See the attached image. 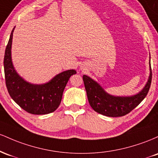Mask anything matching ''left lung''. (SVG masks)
I'll list each match as a JSON object with an SVG mask.
<instances>
[{"mask_svg":"<svg viewBox=\"0 0 158 158\" xmlns=\"http://www.w3.org/2000/svg\"><path fill=\"white\" fill-rule=\"evenodd\" d=\"M150 75L143 89L131 97H114L105 91L97 81L88 76L82 77L88 102L91 108L97 113L107 117H123L130 113L144 99L147 95L152 83V68Z\"/></svg>","mask_w":158,"mask_h":158,"instance_id":"left-lung-1","label":"left lung"}]
</instances>
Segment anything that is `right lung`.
Here are the masks:
<instances>
[{"instance_id":"obj_1","label":"right lung","mask_w":158,"mask_h":158,"mask_svg":"<svg viewBox=\"0 0 158 158\" xmlns=\"http://www.w3.org/2000/svg\"><path fill=\"white\" fill-rule=\"evenodd\" d=\"M12 30L5 50L3 66L5 81L10 97L19 106L32 114L52 113L60 105L63 91L67 83L75 70H68L56 75L48 82L42 85H33L21 78L14 69L11 57L12 35Z\"/></svg>"}]
</instances>
